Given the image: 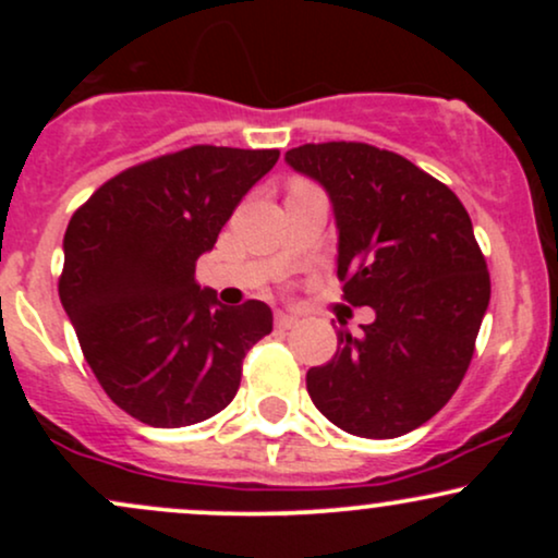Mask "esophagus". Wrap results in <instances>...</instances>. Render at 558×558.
<instances>
[{
    "instance_id": "1",
    "label": "esophagus",
    "mask_w": 558,
    "mask_h": 558,
    "mask_svg": "<svg viewBox=\"0 0 558 558\" xmlns=\"http://www.w3.org/2000/svg\"><path fill=\"white\" fill-rule=\"evenodd\" d=\"M296 325H299V317L286 315V312H278V315H275V328L291 330V328H296Z\"/></svg>"
}]
</instances>
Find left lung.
<instances>
[{
  "label": "left lung",
  "mask_w": 558,
  "mask_h": 558,
  "mask_svg": "<svg viewBox=\"0 0 558 558\" xmlns=\"http://www.w3.org/2000/svg\"><path fill=\"white\" fill-rule=\"evenodd\" d=\"M286 162L328 191L343 299L373 306L362 336L306 373L319 412L360 438H399L457 393L490 301L464 204L393 151L360 141L304 144Z\"/></svg>",
  "instance_id": "1"
}]
</instances>
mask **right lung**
Returning <instances> with one entry per match:
<instances>
[{"label":"right lung","instance_id":"right-lung-1","mask_svg":"<svg viewBox=\"0 0 558 558\" xmlns=\"http://www.w3.org/2000/svg\"><path fill=\"white\" fill-rule=\"evenodd\" d=\"M278 157L189 146L110 178L70 217L60 301L99 386L144 425L222 412L246 351L272 330L265 301L226 306L202 291L196 259Z\"/></svg>","mask_w":558,"mask_h":558}]
</instances>
